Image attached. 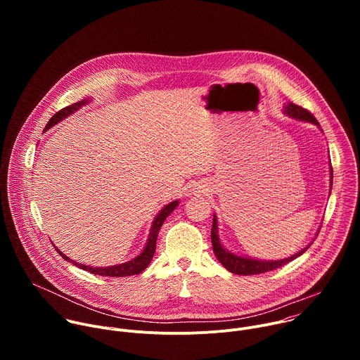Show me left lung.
Here are the masks:
<instances>
[{
    "label": "left lung",
    "mask_w": 360,
    "mask_h": 360,
    "mask_svg": "<svg viewBox=\"0 0 360 360\" xmlns=\"http://www.w3.org/2000/svg\"><path fill=\"white\" fill-rule=\"evenodd\" d=\"M285 114L288 117L299 120V121H306V122H312L315 125H319L316 118L309 111L299 107V105H295L293 102H289L288 105H285ZM332 182H333V171L330 167V186H332ZM211 239H212L214 253L218 258V261L224 265V268H226L229 272H232L235 275H258V274L274 271V269L281 268V266L289 264L290 261L296 259L297 256H300L303 252H306L307 248L312 245V243H309L306 248L299 250L297 253L289 256V258H286V259H281V261H258V259H252V258H245V256L235 255L222 246V243L219 240V235H218V221H217L215 215H214V222H212V229H211Z\"/></svg>",
    "instance_id": "left-lung-1"
}]
</instances>
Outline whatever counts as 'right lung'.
<instances>
[{
    "mask_svg": "<svg viewBox=\"0 0 360 360\" xmlns=\"http://www.w3.org/2000/svg\"><path fill=\"white\" fill-rule=\"evenodd\" d=\"M89 99H82L79 102H75V104L72 105H68L65 108H63L61 111H58L53 118H51L45 127V129H49L53 125L58 124L60 121H63L64 118H67L68 115H71L72 112L78 111L82 105L88 104ZM178 200H174L171 203H168L167 207H164L160 214L157 215V218L153 219L152 222V226H150V232H149V238H148V242L145 245V248L142 249V252L136 256V258L125 262V264H121V265H114V266H107V268H94V266H89V265H81L75 261H71L67 255H64L58 248H56L58 250V253H61L63 258L68 262H71L72 265L86 271V272H91L94 275H101V276H131V275H138L141 274L152 261L153 258V253H155V248H157V238H158V232L162 226V224L165 222V219L169 217V214L178 207Z\"/></svg>",
    "mask_w": 360,
    "mask_h": 360,
    "instance_id": "1",
    "label": "right lung"
}]
</instances>
